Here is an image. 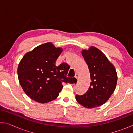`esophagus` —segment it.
I'll use <instances>...</instances> for the list:
<instances>
[{"label":"esophagus","instance_id":"1","mask_svg":"<svg viewBox=\"0 0 133 133\" xmlns=\"http://www.w3.org/2000/svg\"><path fill=\"white\" fill-rule=\"evenodd\" d=\"M75 78H76V79L78 80V74H77V73L75 74Z\"/></svg>","mask_w":133,"mask_h":133}]
</instances>
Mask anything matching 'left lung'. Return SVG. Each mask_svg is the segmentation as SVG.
<instances>
[{
    "label": "left lung",
    "mask_w": 133,
    "mask_h": 133,
    "mask_svg": "<svg viewBox=\"0 0 133 133\" xmlns=\"http://www.w3.org/2000/svg\"><path fill=\"white\" fill-rule=\"evenodd\" d=\"M82 54L89 67L91 82L86 93L76 94V99L83 107L92 109L104 104L110 97L116 89L117 75L113 65L98 49L92 46Z\"/></svg>",
    "instance_id": "1"
}]
</instances>
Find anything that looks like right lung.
Listing matches in <instances>:
<instances>
[{"label": "right lung", "mask_w": 133, "mask_h": 133, "mask_svg": "<svg viewBox=\"0 0 133 133\" xmlns=\"http://www.w3.org/2000/svg\"><path fill=\"white\" fill-rule=\"evenodd\" d=\"M51 43H46L27 53L18 66L17 75L22 89L32 100L40 103L57 97L63 83H76L75 77H67L70 66L63 63L56 66L62 53Z\"/></svg>", "instance_id": "obj_1"}]
</instances>
